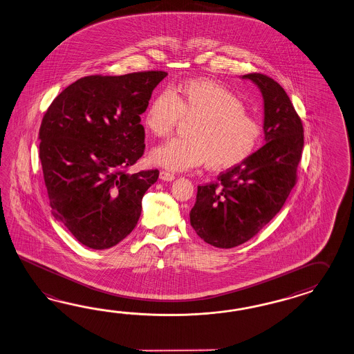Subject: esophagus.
I'll return each mask as SVG.
<instances>
[{
    "label": "esophagus",
    "mask_w": 354,
    "mask_h": 354,
    "mask_svg": "<svg viewBox=\"0 0 354 354\" xmlns=\"http://www.w3.org/2000/svg\"><path fill=\"white\" fill-rule=\"evenodd\" d=\"M159 177H160V180H162V181L167 182H172L173 180L176 178L173 173L165 172V171H162V172H160V176H159Z\"/></svg>",
    "instance_id": "obj_1"
}]
</instances>
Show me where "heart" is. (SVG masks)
I'll return each instance as SVG.
<instances>
[{
    "instance_id": "1",
    "label": "heart",
    "mask_w": 354,
    "mask_h": 354,
    "mask_svg": "<svg viewBox=\"0 0 354 354\" xmlns=\"http://www.w3.org/2000/svg\"><path fill=\"white\" fill-rule=\"evenodd\" d=\"M181 119L192 122L189 138L169 140L150 153L151 163L173 172L204 163L212 169L232 168L253 154L262 136L261 124L245 113L243 101L205 78L158 93L146 109L144 124L154 136L167 137Z\"/></svg>"
}]
</instances>
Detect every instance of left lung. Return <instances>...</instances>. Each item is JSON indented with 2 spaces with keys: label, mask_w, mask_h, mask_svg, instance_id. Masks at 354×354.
I'll return each instance as SVG.
<instances>
[{
  "label": "left lung",
  "mask_w": 354,
  "mask_h": 354,
  "mask_svg": "<svg viewBox=\"0 0 354 354\" xmlns=\"http://www.w3.org/2000/svg\"><path fill=\"white\" fill-rule=\"evenodd\" d=\"M263 97L264 145L243 163L198 186L190 212L195 232L208 244L230 249L244 244L281 210L297 181L304 145L303 126L288 93L259 73L241 75Z\"/></svg>",
  "instance_id": "obj_1"
}]
</instances>
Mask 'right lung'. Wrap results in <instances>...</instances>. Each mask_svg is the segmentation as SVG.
Here are the masks:
<instances>
[{
  "instance_id": "right-lung-1",
  "label": "right lung",
  "mask_w": 354,
  "mask_h": 354,
  "mask_svg": "<svg viewBox=\"0 0 354 354\" xmlns=\"http://www.w3.org/2000/svg\"><path fill=\"white\" fill-rule=\"evenodd\" d=\"M165 72L90 75L68 86L39 128L51 213L81 244L104 250L136 227L159 171L124 169L144 154L145 113Z\"/></svg>"
}]
</instances>
